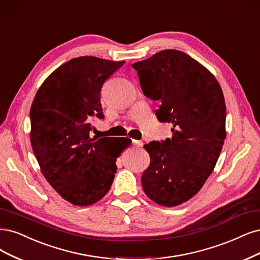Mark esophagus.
I'll return each instance as SVG.
<instances>
[{
  "label": "esophagus",
  "instance_id": "esophagus-1",
  "mask_svg": "<svg viewBox=\"0 0 260 260\" xmlns=\"http://www.w3.org/2000/svg\"><path fill=\"white\" fill-rule=\"evenodd\" d=\"M132 144L137 147H142L143 146V142L139 140H132Z\"/></svg>",
  "mask_w": 260,
  "mask_h": 260
}]
</instances>
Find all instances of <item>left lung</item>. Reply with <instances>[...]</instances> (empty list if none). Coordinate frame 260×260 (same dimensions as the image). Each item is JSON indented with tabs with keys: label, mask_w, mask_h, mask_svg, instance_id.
Segmentation results:
<instances>
[{
	"label": "left lung",
	"mask_w": 260,
	"mask_h": 260,
	"mask_svg": "<svg viewBox=\"0 0 260 260\" xmlns=\"http://www.w3.org/2000/svg\"><path fill=\"white\" fill-rule=\"evenodd\" d=\"M132 68L143 93L161 102L158 120L173 124L172 139L144 145L150 164L143 190L159 205L176 207L199 192L216 166L226 139L222 90L207 68L180 50H161Z\"/></svg>",
	"instance_id": "left-lung-1"
}]
</instances>
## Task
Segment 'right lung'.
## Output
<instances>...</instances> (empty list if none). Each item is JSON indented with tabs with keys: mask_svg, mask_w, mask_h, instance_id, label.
Listing matches in <instances>:
<instances>
[{
	"mask_svg": "<svg viewBox=\"0 0 260 260\" xmlns=\"http://www.w3.org/2000/svg\"><path fill=\"white\" fill-rule=\"evenodd\" d=\"M124 61L91 56L71 59L44 80L30 110V140L46 181L78 207L101 200L117 171L127 138L91 139V118H103V84Z\"/></svg>",
	"mask_w": 260,
	"mask_h": 260,
	"instance_id": "1",
	"label": "right lung"
}]
</instances>
